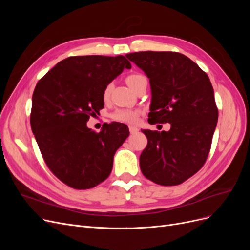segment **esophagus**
Returning a JSON list of instances; mask_svg holds the SVG:
<instances>
[{"instance_id":"obj_1","label":"esophagus","mask_w":250,"mask_h":250,"mask_svg":"<svg viewBox=\"0 0 250 250\" xmlns=\"http://www.w3.org/2000/svg\"><path fill=\"white\" fill-rule=\"evenodd\" d=\"M139 131V129L137 127H134V126H129V132L131 133V134H134V133H137Z\"/></svg>"}]
</instances>
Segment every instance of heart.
Instances as JSON below:
<instances>
[{
	"label": "heart",
	"mask_w": 250,
	"mask_h": 250,
	"mask_svg": "<svg viewBox=\"0 0 250 250\" xmlns=\"http://www.w3.org/2000/svg\"><path fill=\"white\" fill-rule=\"evenodd\" d=\"M143 77L144 76L142 74H131L126 78V82L128 85H129L131 88H133L135 83ZM110 93H111V84H108L105 86L103 90V99L105 101L108 100ZM139 117H140V110L138 109H118L113 112L111 116L113 120L119 121V122H122V123H128V124L137 123Z\"/></svg>",
	"instance_id": "b5f03b06"
}]
</instances>
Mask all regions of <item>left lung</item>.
Instances as JSON below:
<instances>
[{
	"label": "left lung",
	"instance_id": "1",
	"mask_svg": "<svg viewBox=\"0 0 250 250\" xmlns=\"http://www.w3.org/2000/svg\"><path fill=\"white\" fill-rule=\"evenodd\" d=\"M126 57L151 85L150 124L170 123L169 131L142 130L148 143L140 156L144 176L161 186H177L207 162L218 121L213 85L206 72L177 52L145 51Z\"/></svg>",
	"mask_w": 250,
	"mask_h": 250
}]
</instances>
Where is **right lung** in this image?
<instances>
[{"label":"right lung","instance_id":"obj_1","mask_svg":"<svg viewBox=\"0 0 250 250\" xmlns=\"http://www.w3.org/2000/svg\"><path fill=\"white\" fill-rule=\"evenodd\" d=\"M130 67L123 55L72 56L37 82L30 124L44 163L66 186L86 190L109 176L128 127L112 122L96 132L86 123L104 107L105 86Z\"/></svg>","mask_w":250,"mask_h":250}]
</instances>
